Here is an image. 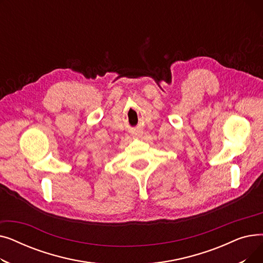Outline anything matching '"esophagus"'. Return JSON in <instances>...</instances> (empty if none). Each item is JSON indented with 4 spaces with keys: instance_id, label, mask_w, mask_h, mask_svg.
<instances>
[{
    "instance_id": "esophagus-1",
    "label": "esophagus",
    "mask_w": 263,
    "mask_h": 263,
    "mask_svg": "<svg viewBox=\"0 0 263 263\" xmlns=\"http://www.w3.org/2000/svg\"><path fill=\"white\" fill-rule=\"evenodd\" d=\"M141 134H142V131H141V130H133V131H132V135H133L134 137H140Z\"/></svg>"
}]
</instances>
